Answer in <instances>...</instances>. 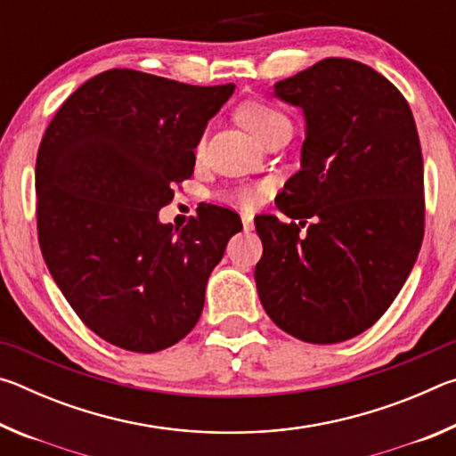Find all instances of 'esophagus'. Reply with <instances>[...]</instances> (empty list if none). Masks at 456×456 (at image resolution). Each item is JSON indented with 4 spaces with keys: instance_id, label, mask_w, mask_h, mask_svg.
I'll return each mask as SVG.
<instances>
[{
    "instance_id": "34e87169",
    "label": "esophagus",
    "mask_w": 456,
    "mask_h": 456,
    "mask_svg": "<svg viewBox=\"0 0 456 456\" xmlns=\"http://www.w3.org/2000/svg\"><path fill=\"white\" fill-rule=\"evenodd\" d=\"M241 223H243V229H245V231H251V229H253V215L243 213V215H241Z\"/></svg>"
}]
</instances>
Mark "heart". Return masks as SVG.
Segmentation results:
<instances>
[{
    "mask_svg": "<svg viewBox=\"0 0 456 456\" xmlns=\"http://www.w3.org/2000/svg\"><path fill=\"white\" fill-rule=\"evenodd\" d=\"M239 118H241L243 125L256 134L261 142L267 141L269 136L280 133V130L289 128V120L285 114L267 102H261V100H251V102H245L239 108ZM237 203L245 207H253L259 203L261 191L256 187H239L229 195Z\"/></svg>",
    "mask_w": 456,
    "mask_h": 456,
    "instance_id": "heart-1",
    "label": "heart"
}]
</instances>
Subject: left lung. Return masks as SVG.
I'll return each mask as SVG.
<instances>
[{
    "label": "left lung",
    "instance_id": "left-lung-1",
    "mask_svg": "<svg viewBox=\"0 0 456 456\" xmlns=\"http://www.w3.org/2000/svg\"><path fill=\"white\" fill-rule=\"evenodd\" d=\"M305 117L302 168L256 217L261 305L289 336L338 344L382 318L424 237V168L406 98L372 68L326 58L275 84Z\"/></svg>",
    "mask_w": 456,
    "mask_h": 456
}]
</instances>
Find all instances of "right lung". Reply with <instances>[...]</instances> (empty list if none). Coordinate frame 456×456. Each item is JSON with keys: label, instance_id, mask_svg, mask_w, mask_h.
Returning a JSON list of instances; mask_svg holds the SVG:
<instances>
[{"label": "right lung", "instance_id": "obj_1", "mask_svg": "<svg viewBox=\"0 0 456 456\" xmlns=\"http://www.w3.org/2000/svg\"><path fill=\"white\" fill-rule=\"evenodd\" d=\"M233 90L114 68L84 82L45 128L36 160L44 261L78 318L122 350L152 354L187 336L243 229L219 205L183 229L159 221Z\"/></svg>", "mask_w": 456, "mask_h": 456}]
</instances>
